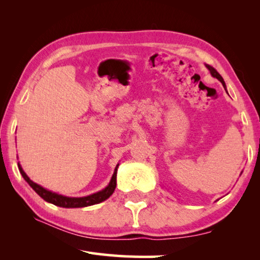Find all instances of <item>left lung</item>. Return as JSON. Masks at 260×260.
I'll list each match as a JSON object with an SVG mask.
<instances>
[{
	"mask_svg": "<svg viewBox=\"0 0 260 260\" xmlns=\"http://www.w3.org/2000/svg\"><path fill=\"white\" fill-rule=\"evenodd\" d=\"M206 67L209 69V71H210V74H211V76L212 77H214V78H217L218 80H220L221 81V84L223 85V87H224V89H225V84H224V81H223V79H222V77L220 76V74L218 73L217 70H215L213 67H211V66H209V64H206Z\"/></svg>",
	"mask_w": 260,
	"mask_h": 260,
	"instance_id": "left-lung-1",
	"label": "left lung"
}]
</instances>
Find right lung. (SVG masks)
<instances>
[{"instance_id": "1", "label": "right lung", "mask_w": 260, "mask_h": 260, "mask_svg": "<svg viewBox=\"0 0 260 260\" xmlns=\"http://www.w3.org/2000/svg\"><path fill=\"white\" fill-rule=\"evenodd\" d=\"M118 165H116L115 171H114V174L112 176V179H110L109 184L103 189L102 191H99L97 193H93V194L90 196H87V197H82V198H69V197H64L61 194H58V193H54L49 191L45 187H42L41 185H39L35 182L31 181L29 176L25 174V172L23 170H22L20 163H18V167L20 170V173L23 176V179L29 183V185L32 187L33 190H35L39 196H40L43 200L49 202V203H52L54 206H58V207H62V208H84V207H89L92 206V204H97V203H101L103 201L106 200L110 196L113 194V192L115 191V187H116V176H117V169H118Z\"/></svg>"}]
</instances>
